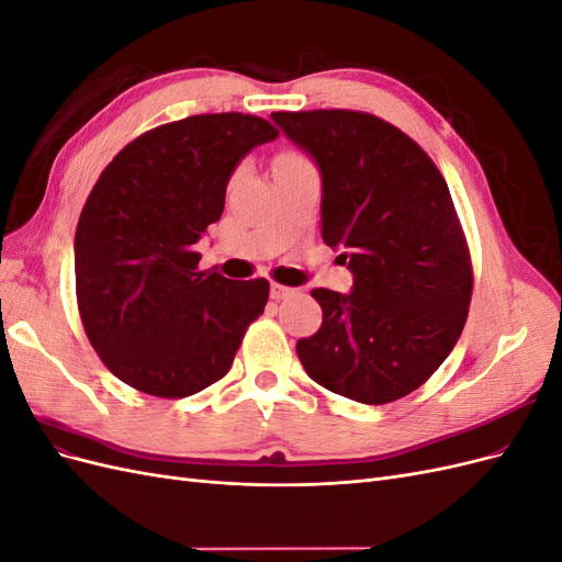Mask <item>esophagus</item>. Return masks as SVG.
Masks as SVG:
<instances>
[{
	"label": "esophagus",
	"mask_w": 562,
	"mask_h": 562,
	"mask_svg": "<svg viewBox=\"0 0 562 562\" xmlns=\"http://www.w3.org/2000/svg\"><path fill=\"white\" fill-rule=\"evenodd\" d=\"M297 293V288L291 285H281V283H271V297L274 300H285V297H293Z\"/></svg>",
	"instance_id": "34e87169"
}]
</instances>
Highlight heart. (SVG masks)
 <instances>
[{"label":"heart","mask_w":562,"mask_h":562,"mask_svg":"<svg viewBox=\"0 0 562 562\" xmlns=\"http://www.w3.org/2000/svg\"><path fill=\"white\" fill-rule=\"evenodd\" d=\"M297 164H307V159H304L300 151H293V149L281 151V155L274 159V168H279V166H297Z\"/></svg>","instance_id":"1"}]
</instances>
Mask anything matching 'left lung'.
Instances as JSON below:
<instances>
[{"label": "left lung", "mask_w": 562, "mask_h": 562, "mask_svg": "<svg viewBox=\"0 0 562 562\" xmlns=\"http://www.w3.org/2000/svg\"><path fill=\"white\" fill-rule=\"evenodd\" d=\"M321 168V236L342 248L349 295L314 288L323 323L297 339L307 375L384 405L448 359L469 316L473 269L448 184L411 135L356 110L271 112Z\"/></svg>", "instance_id": "1"}]
</instances>
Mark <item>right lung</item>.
Masks as SVG:
<instances>
[{
	"label": "right lung",
	"instance_id": "right-lung-1",
	"mask_svg": "<svg viewBox=\"0 0 562 562\" xmlns=\"http://www.w3.org/2000/svg\"><path fill=\"white\" fill-rule=\"evenodd\" d=\"M277 135L255 114H194L138 135L100 173L75 234V281L114 378L184 398L227 375L269 281L196 271L194 244L223 215L236 164Z\"/></svg>",
	"mask_w": 562,
	"mask_h": 562
}]
</instances>
